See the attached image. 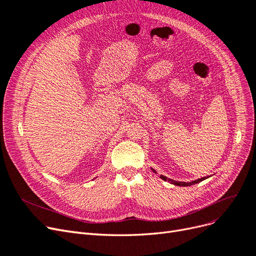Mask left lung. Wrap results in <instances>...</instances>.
Masks as SVG:
<instances>
[{"mask_svg":"<svg viewBox=\"0 0 256 256\" xmlns=\"http://www.w3.org/2000/svg\"><path fill=\"white\" fill-rule=\"evenodd\" d=\"M152 170H153V172H154V173H156V171H155L154 168H152ZM160 178L164 179V180H166V182H171V184H175V186H193V184H198V182H200L204 180V179H206V178H208V177H202V178L197 179V180H193V182H176V180H173V179H168V177H166V176H164V175H160Z\"/></svg>","mask_w":256,"mask_h":256,"instance_id":"8db88e82","label":"left lung"}]
</instances>
